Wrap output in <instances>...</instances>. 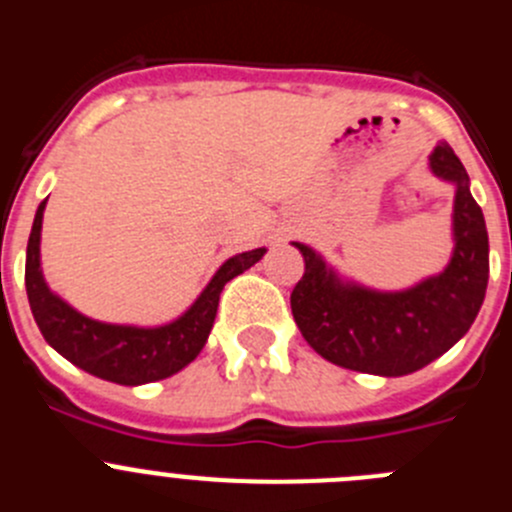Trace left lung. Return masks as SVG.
Here are the masks:
<instances>
[{
  "label": "left lung",
  "instance_id": "left-lung-1",
  "mask_svg": "<svg viewBox=\"0 0 512 512\" xmlns=\"http://www.w3.org/2000/svg\"><path fill=\"white\" fill-rule=\"evenodd\" d=\"M428 169L454 187V248L438 274L405 289H374L343 277L307 243L292 241L305 259V274L289 297L292 315L302 338L330 364L377 377H405L446 354L472 328L490 279L485 215L449 143L433 148Z\"/></svg>",
  "mask_w": 512,
  "mask_h": 512
}]
</instances>
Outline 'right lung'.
<instances>
[{"label": "right lung", "mask_w": 512, "mask_h": 512, "mask_svg": "<svg viewBox=\"0 0 512 512\" xmlns=\"http://www.w3.org/2000/svg\"><path fill=\"white\" fill-rule=\"evenodd\" d=\"M48 202V200H45ZM45 202L35 212L25 256V287L30 310L48 346L63 359L107 382L138 387L182 372L205 348L217 315L220 292L233 277L264 259L266 248H253L230 256L212 274L197 300L164 325H128L94 320L56 295L40 266V230Z\"/></svg>", "instance_id": "obj_1"}]
</instances>
